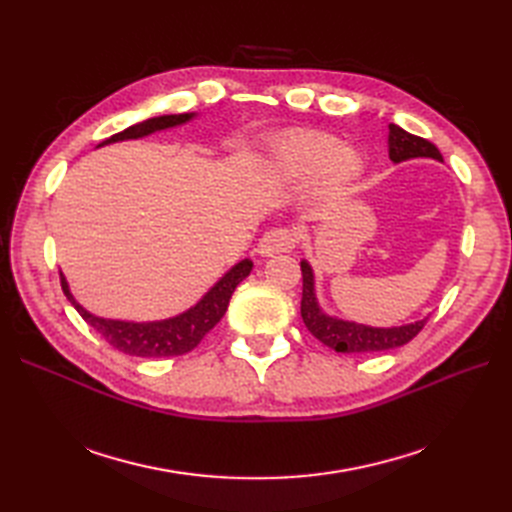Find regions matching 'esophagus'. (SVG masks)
I'll list each match as a JSON object with an SVG mask.
<instances>
[{
	"mask_svg": "<svg viewBox=\"0 0 512 512\" xmlns=\"http://www.w3.org/2000/svg\"><path fill=\"white\" fill-rule=\"evenodd\" d=\"M294 247V235L286 228H273L269 232L262 235V239L258 241V254L262 258H269L275 254L282 252H290Z\"/></svg>",
	"mask_w": 512,
	"mask_h": 512,
	"instance_id": "esophagus-1",
	"label": "esophagus"
}]
</instances>
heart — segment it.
<instances>
[{
  "instance_id": "1",
  "label": "heart",
  "mask_w": 512,
  "mask_h": 512,
  "mask_svg": "<svg viewBox=\"0 0 512 512\" xmlns=\"http://www.w3.org/2000/svg\"><path fill=\"white\" fill-rule=\"evenodd\" d=\"M275 168L290 179L314 175V188L322 200L346 198L363 175L361 153L350 145H337L327 132H297L275 151Z\"/></svg>"
}]
</instances>
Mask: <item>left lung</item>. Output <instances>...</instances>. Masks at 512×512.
I'll return each mask as SVG.
<instances>
[{
  "mask_svg": "<svg viewBox=\"0 0 512 512\" xmlns=\"http://www.w3.org/2000/svg\"><path fill=\"white\" fill-rule=\"evenodd\" d=\"M389 158L399 164L414 158H431L442 162V153L438 147L425 141L421 136H414L404 128L389 126ZM303 273V299H301V318L307 331L312 333L318 342L329 346L335 352L344 354H367V352H382L393 350L408 344L412 337L418 335L425 327L427 318H421L401 327H369V324H359L354 320H344L324 312L316 297V280L314 269L307 260H301Z\"/></svg>",
  "mask_w": 512,
  "mask_h": 512,
  "instance_id": "1",
  "label": "left lung"
}]
</instances>
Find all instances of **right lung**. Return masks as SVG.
Here are the masks:
<instances>
[{
    "instance_id": "obj_1",
    "label": "right lung",
    "mask_w": 512,
    "mask_h": 512,
    "mask_svg": "<svg viewBox=\"0 0 512 512\" xmlns=\"http://www.w3.org/2000/svg\"><path fill=\"white\" fill-rule=\"evenodd\" d=\"M196 113H179V115H160L151 117L141 123L126 128L119 134H113L106 138L98 147L121 143V141H136V138H145L153 132L177 128L194 119ZM254 262L245 258L237 262L235 267L226 271L218 282H215L190 309H185L183 314H177L166 320H153V322H132V320H113L102 318L87 312V309L72 297L68 280L61 275V288L68 301L74 305L76 312L83 316V320L94 327L108 344L117 348L119 352H126L132 356H143V359H162V356H179L194 350L200 339H203L215 324L222 320L226 314L228 303L235 288L250 275Z\"/></svg>"
}]
</instances>
